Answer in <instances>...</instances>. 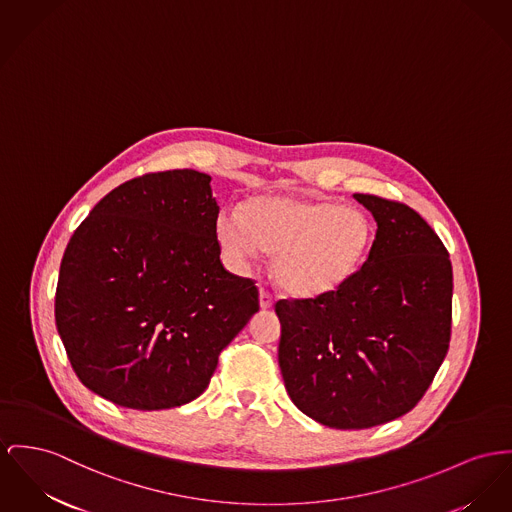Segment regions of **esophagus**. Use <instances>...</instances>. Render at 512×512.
Returning <instances> with one entry per match:
<instances>
[{
  "label": "esophagus",
  "instance_id": "esophagus-1",
  "mask_svg": "<svg viewBox=\"0 0 512 512\" xmlns=\"http://www.w3.org/2000/svg\"><path fill=\"white\" fill-rule=\"evenodd\" d=\"M260 307L264 308V310L273 307V297L266 289H260Z\"/></svg>",
  "mask_w": 512,
  "mask_h": 512
}]
</instances>
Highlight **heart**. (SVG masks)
<instances>
[{"instance_id": "obj_1", "label": "heart", "mask_w": 512, "mask_h": 512, "mask_svg": "<svg viewBox=\"0 0 512 512\" xmlns=\"http://www.w3.org/2000/svg\"><path fill=\"white\" fill-rule=\"evenodd\" d=\"M217 240L239 266L258 252L272 254L275 283L297 299L341 291L365 266L375 225L353 205L297 194H260L223 211Z\"/></svg>"}]
</instances>
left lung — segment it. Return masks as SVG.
Returning a JSON list of instances; mask_svg holds the SVG:
<instances>
[{
	"mask_svg": "<svg viewBox=\"0 0 512 512\" xmlns=\"http://www.w3.org/2000/svg\"><path fill=\"white\" fill-rule=\"evenodd\" d=\"M353 198L376 221L361 272L330 297L275 305L287 394L334 429H369L415 408L452 324V266L437 233L408 205Z\"/></svg>",
	"mask_w": 512,
	"mask_h": 512,
	"instance_id": "8db88e82",
	"label": "left lung"
}]
</instances>
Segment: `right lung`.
I'll return each mask as SVG.
<instances>
[{"label": "right lung", "mask_w": 512, "mask_h": 512, "mask_svg": "<svg viewBox=\"0 0 512 512\" xmlns=\"http://www.w3.org/2000/svg\"><path fill=\"white\" fill-rule=\"evenodd\" d=\"M204 172H153L106 194L62 258L56 328L79 380L122 408L196 400L219 353L260 310L219 260Z\"/></svg>", "instance_id": "right-lung-1"}]
</instances>
